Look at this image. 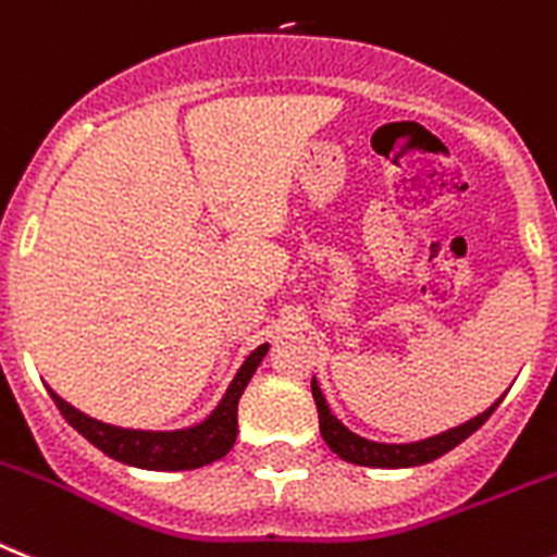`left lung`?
Returning a JSON list of instances; mask_svg holds the SVG:
<instances>
[{
	"mask_svg": "<svg viewBox=\"0 0 557 557\" xmlns=\"http://www.w3.org/2000/svg\"><path fill=\"white\" fill-rule=\"evenodd\" d=\"M311 394H314V401H317V413H320V433H322V438H325V445H329L336 456H343L345 461H350V465H362V467L428 465V461H433V459H438V456L450 453L453 447H459L467 436H473L475 430L487 422L490 413L498 408V401H495L487 413L475 416L473 422L461 424V428H456V430H447V433H442V436L416 442V445H376V442H368V438L354 436L350 430H345L343 424L336 422V416L331 413L329 405H325V399H322V391H320V385H317V380L311 382Z\"/></svg>",
	"mask_w": 557,
	"mask_h": 557,
	"instance_id": "8db88e82",
	"label": "left lung"
}]
</instances>
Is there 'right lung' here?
Returning <instances> with one entry per match:
<instances>
[{"instance_id":"1","label":"right lung","mask_w":557,"mask_h":557,"mask_svg":"<svg viewBox=\"0 0 557 557\" xmlns=\"http://www.w3.org/2000/svg\"><path fill=\"white\" fill-rule=\"evenodd\" d=\"M269 345H260L255 354H249V359L243 362V368L237 371L235 382L228 385L223 401L214 408V413L209 416L207 422H200L198 428L189 430H175V433H149V430H121L112 428V424L96 422L90 416H84L82 410H76L73 405L62 399V396H53L55 408L62 410V416L67 419L73 428L82 433L90 445H96L98 450L107 453L110 459L124 461V465L144 467V470H195V467L212 465V461L223 459L237 438V401L240 394L249 385L251 373L257 371V366L263 362Z\"/></svg>"}]
</instances>
